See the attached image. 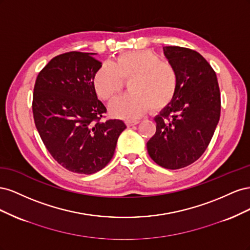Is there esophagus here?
Instances as JSON below:
<instances>
[{
    "label": "esophagus",
    "instance_id": "1",
    "mask_svg": "<svg viewBox=\"0 0 250 250\" xmlns=\"http://www.w3.org/2000/svg\"><path fill=\"white\" fill-rule=\"evenodd\" d=\"M140 123L139 120H130V121H127L126 124L127 126H133V125H137Z\"/></svg>",
    "mask_w": 250,
    "mask_h": 250
}]
</instances>
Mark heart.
Returning <instances> with one entry per match:
<instances>
[{
    "instance_id": "heart-1",
    "label": "heart",
    "mask_w": 250,
    "mask_h": 250,
    "mask_svg": "<svg viewBox=\"0 0 250 250\" xmlns=\"http://www.w3.org/2000/svg\"><path fill=\"white\" fill-rule=\"evenodd\" d=\"M128 82L130 94L109 105L112 116L134 120L149 108L158 112L172 103L178 90V74L172 64L149 50L121 54L113 62H103L94 74L97 96L110 100L122 92Z\"/></svg>"
}]
</instances>
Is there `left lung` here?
Returning <instances> with one entry per match:
<instances>
[{"label": "left lung", "mask_w": 250, "mask_h": 250, "mask_svg": "<svg viewBox=\"0 0 250 250\" xmlns=\"http://www.w3.org/2000/svg\"><path fill=\"white\" fill-rule=\"evenodd\" d=\"M164 54L177 71L178 90L154 118L156 132L147 150L161 167L176 170L197 161L208 148L220 119V89L213 67L198 52L169 46Z\"/></svg>", "instance_id": "left-lung-1"}]
</instances>
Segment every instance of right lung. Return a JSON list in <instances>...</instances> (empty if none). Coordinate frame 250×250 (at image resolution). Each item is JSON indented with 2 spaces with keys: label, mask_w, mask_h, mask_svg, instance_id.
Returning a JSON list of instances; mask_svg holds the SVG:
<instances>
[{
  "label": "right lung",
  "mask_w": 250,
  "mask_h": 250,
  "mask_svg": "<svg viewBox=\"0 0 250 250\" xmlns=\"http://www.w3.org/2000/svg\"><path fill=\"white\" fill-rule=\"evenodd\" d=\"M95 53L67 52L51 59L36 78L32 110L36 129L53 158L79 174L96 173L115 153L122 120L101 118L93 77L101 62Z\"/></svg>",
  "instance_id": "right-lung-1"
}]
</instances>
